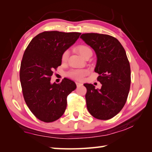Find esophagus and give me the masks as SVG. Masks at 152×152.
Instances as JSON below:
<instances>
[{
	"mask_svg": "<svg viewBox=\"0 0 152 152\" xmlns=\"http://www.w3.org/2000/svg\"><path fill=\"white\" fill-rule=\"evenodd\" d=\"M76 86H78H78H80L82 85V83H80V82H76Z\"/></svg>",
	"mask_w": 152,
	"mask_h": 152,
	"instance_id": "esophagus-1",
	"label": "esophagus"
}]
</instances>
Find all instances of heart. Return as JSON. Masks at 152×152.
I'll return each mask as SVG.
<instances>
[{
  "label": "heart",
  "instance_id": "1",
  "mask_svg": "<svg viewBox=\"0 0 152 152\" xmlns=\"http://www.w3.org/2000/svg\"><path fill=\"white\" fill-rule=\"evenodd\" d=\"M76 51L80 55L82 58H86L90 54H92V50L88 46L84 45H80L76 48ZM69 52L68 51H65L61 56V60L62 61H66L68 59ZM87 70H73L68 73V76L70 78H72L78 80H82L84 77L86 75Z\"/></svg>",
  "mask_w": 152,
  "mask_h": 152
}]
</instances>
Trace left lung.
Wrapping results in <instances>:
<instances>
[{"label":"left lung","mask_w":152,"mask_h":152,"mask_svg":"<svg viewBox=\"0 0 152 152\" xmlns=\"http://www.w3.org/2000/svg\"><path fill=\"white\" fill-rule=\"evenodd\" d=\"M81 39L94 50L97 61L94 72L102 84L96 89L84 84L87 89L86 107L94 118L110 119L124 107L131 84L130 64L125 49L116 38L99 33H84Z\"/></svg>","instance_id":"8db88e82"}]
</instances>
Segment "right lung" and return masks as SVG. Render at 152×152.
Masks as SVG:
<instances>
[{"label": "right lung", "mask_w": 152, "mask_h": 152, "mask_svg": "<svg viewBox=\"0 0 152 152\" xmlns=\"http://www.w3.org/2000/svg\"><path fill=\"white\" fill-rule=\"evenodd\" d=\"M80 33L44 31L36 35L25 50L20 68V81L25 101L31 111L43 122L62 116L67 96L76 88L64 78L51 83L53 70L61 64V56L78 39Z\"/></svg>", "instance_id": "add662e5"}]
</instances>
